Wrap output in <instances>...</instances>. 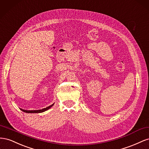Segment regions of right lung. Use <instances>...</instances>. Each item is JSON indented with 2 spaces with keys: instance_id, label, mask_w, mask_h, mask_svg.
<instances>
[{
  "instance_id": "add662e5",
  "label": "right lung",
  "mask_w": 149,
  "mask_h": 149,
  "mask_svg": "<svg viewBox=\"0 0 149 149\" xmlns=\"http://www.w3.org/2000/svg\"><path fill=\"white\" fill-rule=\"evenodd\" d=\"M53 105H54V104L51 105L49 106V107H46V108H44V109H42V110H24V109H20V110H22L23 112H26V113H41V112H43L45 111V110H47L49 109L51 107H52V106Z\"/></svg>"
}]
</instances>
